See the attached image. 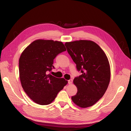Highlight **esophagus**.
<instances>
[{
	"instance_id": "34e87169",
	"label": "esophagus",
	"mask_w": 131,
	"mask_h": 131,
	"mask_svg": "<svg viewBox=\"0 0 131 131\" xmlns=\"http://www.w3.org/2000/svg\"><path fill=\"white\" fill-rule=\"evenodd\" d=\"M68 82L69 84H72V82H73V80H72V79H70V80H69L68 81Z\"/></svg>"
}]
</instances>
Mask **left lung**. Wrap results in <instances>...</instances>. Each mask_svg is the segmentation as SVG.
Instances as JSON below:
<instances>
[{
	"instance_id": "1",
	"label": "left lung",
	"mask_w": 131,
	"mask_h": 131,
	"mask_svg": "<svg viewBox=\"0 0 131 131\" xmlns=\"http://www.w3.org/2000/svg\"><path fill=\"white\" fill-rule=\"evenodd\" d=\"M65 46L78 71L81 73L74 79L78 91L72 100L81 108L92 106L108 89L110 79L108 58L99 45L92 41L67 42Z\"/></svg>"
}]
</instances>
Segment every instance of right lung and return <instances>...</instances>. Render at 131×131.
Listing matches in <instances>:
<instances>
[{"mask_svg":"<svg viewBox=\"0 0 131 131\" xmlns=\"http://www.w3.org/2000/svg\"><path fill=\"white\" fill-rule=\"evenodd\" d=\"M66 51L61 41L35 40L28 46L19 59V78L23 90L35 103L48 105L68 81L47 74L52 68L53 59Z\"/></svg>","mask_w":131,"mask_h":131,"instance_id":"add662e5","label":"right lung"}]
</instances>
